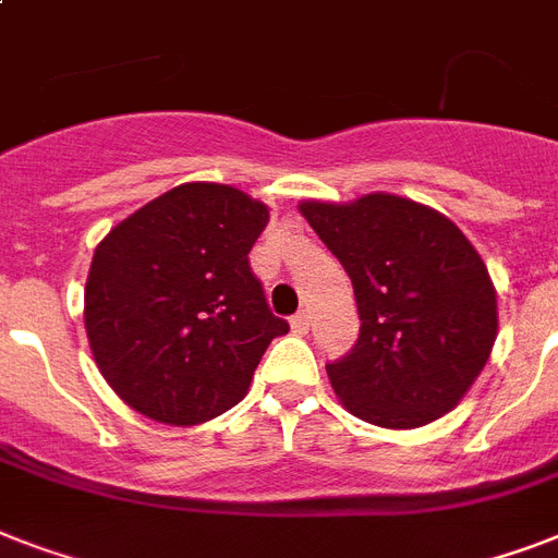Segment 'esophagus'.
Segmentation results:
<instances>
[{
    "instance_id": "34e87169",
    "label": "esophagus",
    "mask_w": 558,
    "mask_h": 558,
    "mask_svg": "<svg viewBox=\"0 0 558 558\" xmlns=\"http://www.w3.org/2000/svg\"><path fill=\"white\" fill-rule=\"evenodd\" d=\"M289 327H292V332H295V336H306V332H310V313H306V310H301V313H298L295 318L289 322Z\"/></svg>"
}]
</instances>
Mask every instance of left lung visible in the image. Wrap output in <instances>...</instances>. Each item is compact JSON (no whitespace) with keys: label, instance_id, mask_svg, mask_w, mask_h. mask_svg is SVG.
<instances>
[{"label":"left lung","instance_id":"left-lung-1","mask_svg":"<svg viewBox=\"0 0 558 558\" xmlns=\"http://www.w3.org/2000/svg\"><path fill=\"white\" fill-rule=\"evenodd\" d=\"M298 208L356 292V344L327 365L341 405L381 428L449 414L498 336V295L475 245L440 210L397 193Z\"/></svg>","mask_w":558,"mask_h":558}]
</instances>
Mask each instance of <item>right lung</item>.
Listing matches in <instances>:
<instances>
[{
	"label": "right lung",
	"mask_w": 558,
	"mask_h": 558,
	"mask_svg": "<svg viewBox=\"0 0 558 558\" xmlns=\"http://www.w3.org/2000/svg\"><path fill=\"white\" fill-rule=\"evenodd\" d=\"M269 205L185 182L121 219L95 248L83 324L107 385L156 423L196 425L248 393L275 336L248 252Z\"/></svg>",
	"instance_id": "right-lung-1"
}]
</instances>
